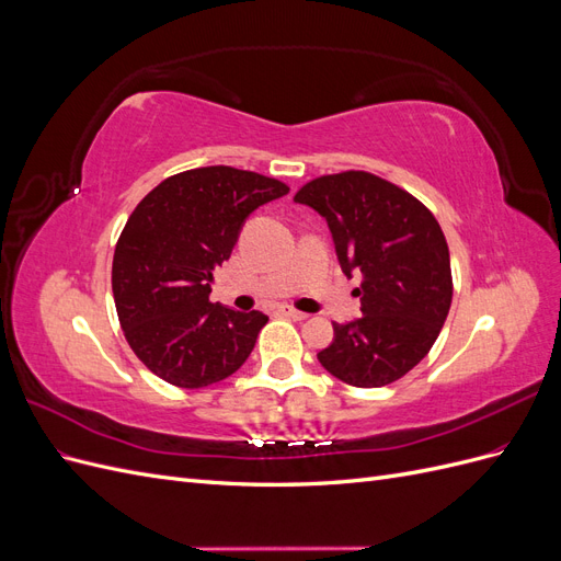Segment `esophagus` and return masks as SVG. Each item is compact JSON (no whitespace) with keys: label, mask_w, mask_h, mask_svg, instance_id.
<instances>
[{"label":"esophagus","mask_w":561,"mask_h":561,"mask_svg":"<svg viewBox=\"0 0 561 561\" xmlns=\"http://www.w3.org/2000/svg\"><path fill=\"white\" fill-rule=\"evenodd\" d=\"M278 311H280L283 316H287V318H293V320H307V318H309V313L297 311V309H293V307H280Z\"/></svg>","instance_id":"esophagus-1"}]
</instances>
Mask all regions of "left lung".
Here are the masks:
<instances>
[{
	"label": "left lung",
	"mask_w": 561,
	"mask_h": 561,
	"mask_svg": "<svg viewBox=\"0 0 561 561\" xmlns=\"http://www.w3.org/2000/svg\"><path fill=\"white\" fill-rule=\"evenodd\" d=\"M325 217L336 260L360 274L363 318L332 322L320 365L348 386L393 383L426 358L451 307V264L433 213L393 182L365 171L322 175L295 194Z\"/></svg>",
	"instance_id": "obj_1"
}]
</instances>
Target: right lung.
<instances>
[{"mask_svg":"<svg viewBox=\"0 0 561 561\" xmlns=\"http://www.w3.org/2000/svg\"><path fill=\"white\" fill-rule=\"evenodd\" d=\"M287 192L274 178L208 165L163 180L138 203L114 250L112 293L149 371L203 388L248 360L268 318L213 304V271L231 257L250 213Z\"/></svg>","mask_w":561,"mask_h":561,"instance_id":"obj_1","label":"right lung"}]
</instances>
